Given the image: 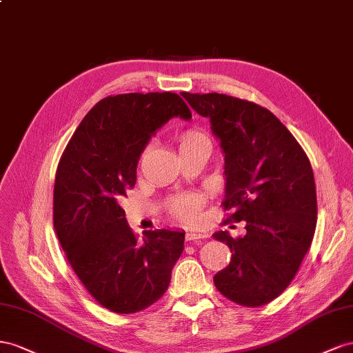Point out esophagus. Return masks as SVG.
<instances>
[{"instance_id": "1", "label": "esophagus", "mask_w": 353, "mask_h": 353, "mask_svg": "<svg viewBox=\"0 0 353 353\" xmlns=\"http://www.w3.org/2000/svg\"><path fill=\"white\" fill-rule=\"evenodd\" d=\"M204 238H207V235L199 232V230H189V232H186V241H201Z\"/></svg>"}]
</instances>
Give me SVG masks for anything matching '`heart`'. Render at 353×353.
Here are the masks:
<instances>
[{
    "instance_id": "heart-1",
    "label": "heart",
    "mask_w": 353,
    "mask_h": 353,
    "mask_svg": "<svg viewBox=\"0 0 353 353\" xmlns=\"http://www.w3.org/2000/svg\"><path fill=\"white\" fill-rule=\"evenodd\" d=\"M180 150L190 149V148H198V146H210V139L203 132H198V130H186L179 137ZM149 148H146L142 152V159L148 154ZM204 198L201 195H185V196H177L170 204V211L177 220L180 221H195L199 214L201 208H203Z\"/></svg>"
}]
</instances>
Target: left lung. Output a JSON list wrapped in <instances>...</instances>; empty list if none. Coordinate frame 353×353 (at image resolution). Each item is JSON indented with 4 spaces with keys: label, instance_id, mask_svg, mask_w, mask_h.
I'll return each instance as SVG.
<instances>
[{
    "label": "left lung",
    "instance_id": "8db88e82",
    "mask_svg": "<svg viewBox=\"0 0 353 353\" xmlns=\"http://www.w3.org/2000/svg\"><path fill=\"white\" fill-rule=\"evenodd\" d=\"M225 154L226 221H245V235L213 236L232 253L214 285L234 303L263 306L290 285L314 239L316 188L305 150L288 128L248 100L219 93H182Z\"/></svg>",
    "mask_w": 353,
    "mask_h": 353
}]
</instances>
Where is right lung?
<instances>
[{
    "label": "right lung",
    "mask_w": 353,
    "mask_h": 353,
    "mask_svg": "<svg viewBox=\"0 0 353 353\" xmlns=\"http://www.w3.org/2000/svg\"><path fill=\"white\" fill-rule=\"evenodd\" d=\"M192 114L176 93L108 96L84 117L59 161L53 221L70 268L99 305L136 314L170 285L183 230H145L137 238L121 207L136 185L149 139L170 118Z\"/></svg>",
    "instance_id": "1"
}]
</instances>
